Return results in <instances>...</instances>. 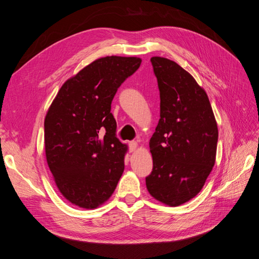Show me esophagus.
Wrapping results in <instances>:
<instances>
[{
  "label": "esophagus",
  "instance_id": "esophagus-1",
  "mask_svg": "<svg viewBox=\"0 0 259 259\" xmlns=\"http://www.w3.org/2000/svg\"><path fill=\"white\" fill-rule=\"evenodd\" d=\"M137 143L136 142H130V144H128V149H130V151L131 152H133V151H135L136 150V148H137Z\"/></svg>",
  "mask_w": 259,
  "mask_h": 259
}]
</instances>
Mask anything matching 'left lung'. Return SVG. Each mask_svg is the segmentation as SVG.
<instances>
[{
	"label": "left lung",
	"mask_w": 259,
	"mask_h": 259,
	"mask_svg": "<svg viewBox=\"0 0 259 259\" xmlns=\"http://www.w3.org/2000/svg\"><path fill=\"white\" fill-rule=\"evenodd\" d=\"M160 91V120L150 139L153 168L146 177L154 199L184 204L205 184L216 159L218 130L205 91L175 61L150 59Z\"/></svg>",
	"instance_id": "left-lung-1"
}]
</instances>
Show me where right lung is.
I'll return each mask as SVG.
<instances>
[{
    "mask_svg": "<svg viewBox=\"0 0 259 259\" xmlns=\"http://www.w3.org/2000/svg\"><path fill=\"white\" fill-rule=\"evenodd\" d=\"M140 64L120 56L93 61L64 83L45 116L46 160L60 193L74 205H101L123 174L127 147L116 137L111 103Z\"/></svg>",
    "mask_w": 259,
    "mask_h": 259,
    "instance_id": "add662e5",
    "label": "right lung"
}]
</instances>
